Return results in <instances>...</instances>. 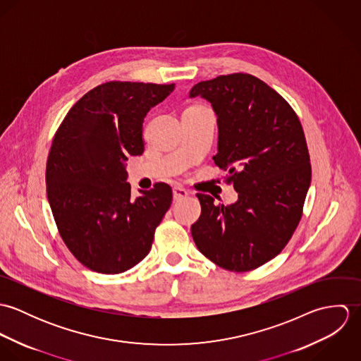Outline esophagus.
Returning a JSON list of instances; mask_svg holds the SVG:
<instances>
[{"label":"esophagus","instance_id":"1","mask_svg":"<svg viewBox=\"0 0 361 361\" xmlns=\"http://www.w3.org/2000/svg\"><path fill=\"white\" fill-rule=\"evenodd\" d=\"M172 193H173V200H176V202L185 199V197L189 195V192H188L186 189L180 188V186H175L173 190H172Z\"/></svg>","mask_w":361,"mask_h":361}]
</instances>
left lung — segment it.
<instances>
[{"label": "left lung", "instance_id": "left-lung-1", "mask_svg": "<svg viewBox=\"0 0 361 361\" xmlns=\"http://www.w3.org/2000/svg\"><path fill=\"white\" fill-rule=\"evenodd\" d=\"M189 96L211 104L218 125L212 159L238 192L231 206L197 195L193 240L228 271L255 269L282 252L302 218L311 182L302 123L282 96L249 73L200 82Z\"/></svg>", "mask_w": 361, "mask_h": 361}]
</instances>
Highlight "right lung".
I'll list each match as a JSON object with an SVG mask.
<instances>
[{"mask_svg": "<svg viewBox=\"0 0 361 361\" xmlns=\"http://www.w3.org/2000/svg\"><path fill=\"white\" fill-rule=\"evenodd\" d=\"M175 85L106 82L75 104L47 159V197L59 235L85 267L121 274L146 257L172 203L166 183L135 200L125 161L145 152L143 121Z\"/></svg>", "mask_w": 361, "mask_h": 361, "instance_id": "add662e5", "label": "right lung"}]
</instances>
